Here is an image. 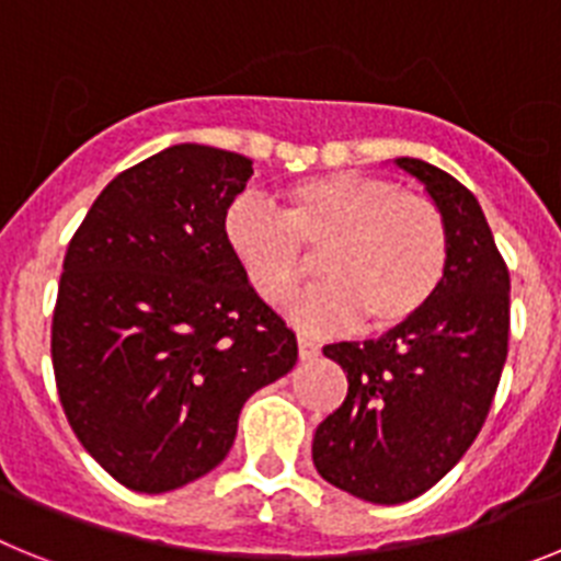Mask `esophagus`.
<instances>
[{"instance_id": "34e87169", "label": "esophagus", "mask_w": 561, "mask_h": 561, "mask_svg": "<svg viewBox=\"0 0 561 561\" xmlns=\"http://www.w3.org/2000/svg\"><path fill=\"white\" fill-rule=\"evenodd\" d=\"M299 358L301 362H310V358H316V355H319V341H313V339H308V335H299Z\"/></svg>"}]
</instances>
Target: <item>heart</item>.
<instances>
[{
  "instance_id": "heart-1",
  "label": "heart",
  "mask_w": 561,
  "mask_h": 561,
  "mask_svg": "<svg viewBox=\"0 0 561 561\" xmlns=\"http://www.w3.org/2000/svg\"><path fill=\"white\" fill-rule=\"evenodd\" d=\"M279 214L253 194L231 199L222 240L248 285L267 305L290 299L310 274V256L324 279L294 301L305 330H344L362 319L383 333L415 319L449 271V226L423 194L396 180L333 172L290 183Z\"/></svg>"
}]
</instances>
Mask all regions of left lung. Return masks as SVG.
Instances as JSON below:
<instances>
[{
	"label": "left lung",
	"mask_w": 561,
	"mask_h": 561,
	"mask_svg": "<svg viewBox=\"0 0 561 561\" xmlns=\"http://www.w3.org/2000/svg\"><path fill=\"white\" fill-rule=\"evenodd\" d=\"M396 163L446 217L449 271L412 321L324 347L347 373V398L313 437L319 474L378 505L415 500L469 451L494 403L511 330L508 265L474 194L432 163Z\"/></svg>",
	"instance_id": "left-lung-1"
}]
</instances>
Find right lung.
Returning <instances> with one entry per match:
<instances>
[{"mask_svg":"<svg viewBox=\"0 0 561 561\" xmlns=\"http://www.w3.org/2000/svg\"><path fill=\"white\" fill-rule=\"evenodd\" d=\"M253 163L180 144L112 180L72 233L53 310L58 401L121 485L163 494L226 460L296 335L248 285L222 214Z\"/></svg>","mask_w":561,"mask_h":561,"instance_id":"add662e5","label":"right lung"}]
</instances>
